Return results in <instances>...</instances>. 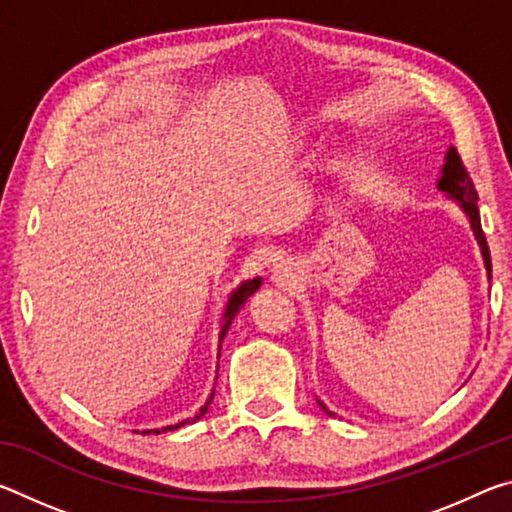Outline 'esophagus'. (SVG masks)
<instances>
[{
	"label": "esophagus",
	"mask_w": 512,
	"mask_h": 512,
	"mask_svg": "<svg viewBox=\"0 0 512 512\" xmlns=\"http://www.w3.org/2000/svg\"><path fill=\"white\" fill-rule=\"evenodd\" d=\"M287 280H289V271H287V268H284L282 264L275 266V268H273V282L284 284Z\"/></svg>",
	"instance_id": "obj_1"
}]
</instances>
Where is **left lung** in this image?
<instances>
[{
  "label": "left lung",
  "mask_w": 512,
  "mask_h": 512,
  "mask_svg": "<svg viewBox=\"0 0 512 512\" xmlns=\"http://www.w3.org/2000/svg\"><path fill=\"white\" fill-rule=\"evenodd\" d=\"M438 189L440 192H445L452 201H456L461 205V210L465 212L467 221H470V228L476 237V244L481 246V255H483V264H485V271H488V280H492V262H490V250H488V241H485L483 235V228H481V216H479V196H476V189L474 183L470 178V173L463 167V160L458 151L449 149L445 155V164H443V171H440V178H438ZM320 409L325 413L334 415L332 411L327 409L323 402H318Z\"/></svg>",
  "instance_id": "8db88e82"
}]
</instances>
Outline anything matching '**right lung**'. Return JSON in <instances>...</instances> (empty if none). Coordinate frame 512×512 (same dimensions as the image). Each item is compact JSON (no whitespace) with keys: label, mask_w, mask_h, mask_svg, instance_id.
<instances>
[{"label":"right lung","mask_w":512,"mask_h":512,"mask_svg":"<svg viewBox=\"0 0 512 512\" xmlns=\"http://www.w3.org/2000/svg\"><path fill=\"white\" fill-rule=\"evenodd\" d=\"M259 287H262V280H259V277H255V280L241 282V287H237L235 291H232V296H230V300H228V307H225V314H223V325H221V334H219V354H221V341H223L225 332H228L232 318H235V316L239 314V309L246 305V300H248L250 296H253V293H255ZM212 397H214V393L210 395V400H207V402L201 406V411H198V413L194 415V418H187V420L178 422V424H169V427H162V429H146V431H142V433H167V431H176V429H180V427H187V424L201 420L203 415L207 413V406H210Z\"/></svg>","instance_id":"add662e5"}]
</instances>
